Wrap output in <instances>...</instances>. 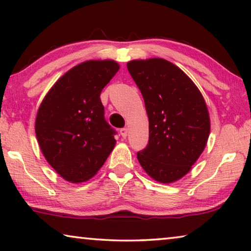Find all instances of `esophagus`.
I'll return each mask as SVG.
<instances>
[{
    "label": "esophagus",
    "instance_id": "34e87169",
    "mask_svg": "<svg viewBox=\"0 0 251 251\" xmlns=\"http://www.w3.org/2000/svg\"><path fill=\"white\" fill-rule=\"evenodd\" d=\"M120 133H121V135H122V137L126 138V136H127V133H128V130H127V128H121V129H120Z\"/></svg>",
    "mask_w": 251,
    "mask_h": 251
}]
</instances>
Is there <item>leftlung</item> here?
I'll return each mask as SVG.
<instances>
[{
  "label": "left lung",
  "mask_w": 251,
  "mask_h": 251,
  "mask_svg": "<svg viewBox=\"0 0 251 251\" xmlns=\"http://www.w3.org/2000/svg\"><path fill=\"white\" fill-rule=\"evenodd\" d=\"M127 70L141 91L150 121L147 146L137 158L148 175L168 184L190 171L206 146L209 114L193 80L163 58L130 61Z\"/></svg>",
  "instance_id": "obj_1"
}]
</instances>
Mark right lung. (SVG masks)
I'll return each mask as SVG.
<instances>
[{
  "instance_id": "right-lung-1",
  "label": "right lung",
  "mask_w": 251,
  "mask_h": 251,
  "mask_svg": "<svg viewBox=\"0 0 251 251\" xmlns=\"http://www.w3.org/2000/svg\"><path fill=\"white\" fill-rule=\"evenodd\" d=\"M116 62L88 61L59 78L44 97L35 122L46 160L72 182L90 179L115 146L116 130L105 120L100 92L117 73Z\"/></svg>"
}]
</instances>
